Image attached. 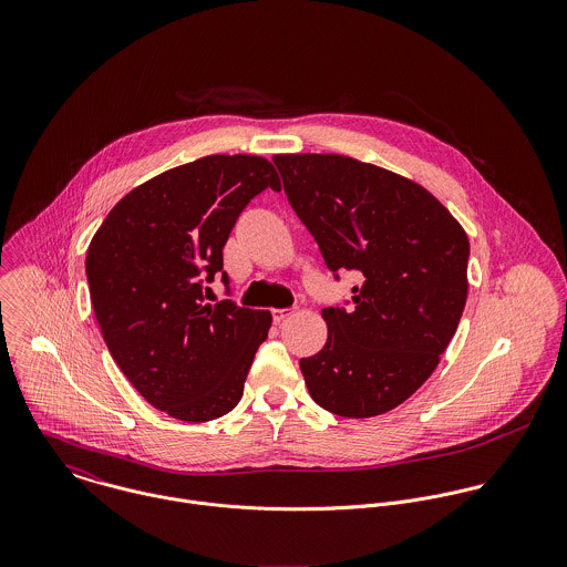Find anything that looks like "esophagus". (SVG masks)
I'll return each mask as SVG.
<instances>
[{
	"label": "esophagus",
	"instance_id": "esophagus-1",
	"mask_svg": "<svg viewBox=\"0 0 567 567\" xmlns=\"http://www.w3.org/2000/svg\"><path fill=\"white\" fill-rule=\"evenodd\" d=\"M297 315V308H284V310H272V321L275 323H284L286 319L295 317Z\"/></svg>",
	"mask_w": 567,
	"mask_h": 567
}]
</instances>
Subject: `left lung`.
<instances>
[{
    "label": "left lung",
    "mask_w": 567,
    "mask_h": 567,
    "mask_svg": "<svg viewBox=\"0 0 567 567\" xmlns=\"http://www.w3.org/2000/svg\"><path fill=\"white\" fill-rule=\"evenodd\" d=\"M272 162L333 279H364L351 310L324 308L327 342L299 362L306 386L338 416L389 412L432 375L458 327L470 240L427 189L384 167L342 155Z\"/></svg>",
    "instance_id": "obj_1"
}]
</instances>
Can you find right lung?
I'll return each mask as SVG.
<instances>
[{
	"instance_id": "right-lung-1",
	"label": "right lung",
	"mask_w": 567,
	"mask_h": 567,
	"mask_svg": "<svg viewBox=\"0 0 567 567\" xmlns=\"http://www.w3.org/2000/svg\"><path fill=\"white\" fill-rule=\"evenodd\" d=\"M266 187L281 185L264 157L185 163L128 192L89 244L102 338L140 395L174 419L212 421L243 400L272 317L231 299L209 306L203 284L223 270L231 229Z\"/></svg>"
}]
</instances>
